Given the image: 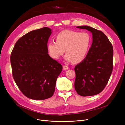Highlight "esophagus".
I'll return each mask as SVG.
<instances>
[{
  "mask_svg": "<svg viewBox=\"0 0 125 125\" xmlns=\"http://www.w3.org/2000/svg\"><path fill=\"white\" fill-rule=\"evenodd\" d=\"M63 69L64 70H67L68 69V67L66 65H63Z\"/></svg>",
  "mask_w": 125,
  "mask_h": 125,
  "instance_id": "1",
  "label": "esophagus"
}]
</instances>
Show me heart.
I'll return each mask as SVG.
<instances>
[{
	"label": "heart",
	"mask_w": 125,
	"mask_h": 125,
	"mask_svg": "<svg viewBox=\"0 0 125 125\" xmlns=\"http://www.w3.org/2000/svg\"><path fill=\"white\" fill-rule=\"evenodd\" d=\"M56 41H50L47 49L51 58L59 59L66 52L65 59L67 62L78 63L84 60L88 53L91 36L89 33L70 30L59 32L56 37Z\"/></svg>",
	"instance_id": "obj_1"
}]
</instances>
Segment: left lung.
<instances>
[{
    "mask_svg": "<svg viewBox=\"0 0 125 125\" xmlns=\"http://www.w3.org/2000/svg\"><path fill=\"white\" fill-rule=\"evenodd\" d=\"M76 27L90 31L93 41L86 58L75 67V89L81 96H94L103 90L111 76L113 46L103 32L89 26Z\"/></svg>",
    "mask_w": 125,
    "mask_h": 125,
    "instance_id": "left-lung-1",
    "label": "left lung"
}]
</instances>
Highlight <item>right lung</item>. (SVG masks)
Listing matches in <instances>:
<instances>
[{
    "instance_id": "1",
    "label": "right lung",
    "mask_w": 125,
    "mask_h": 125,
    "mask_svg": "<svg viewBox=\"0 0 125 125\" xmlns=\"http://www.w3.org/2000/svg\"><path fill=\"white\" fill-rule=\"evenodd\" d=\"M52 29L31 31L15 43L10 56L14 80L28 98L41 100L51 97L62 66L48 54L47 42Z\"/></svg>"
}]
</instances>
